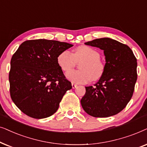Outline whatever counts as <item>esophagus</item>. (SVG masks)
<instances>
[{"instance_id":"obj_1","label":"esophagus","mask_w":147,"mask_h":147,"mask_svg":"<svg viewBox=\"0 0 147 147\" xmlns=\"http://www.w3.org/2000/svg\"><path fill=\"white\" fill-rule=\"evenodd\" d=\"M77 87V85H76V84H75V83H72V89H75L76 87Z\"/></svg>"}]
</instances>
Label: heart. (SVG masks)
<instances>
[{
	"mask_svg": "<svg viewBox=\"0 0 147 147\" xmlns=\"http://www.w3.org/2000/svg\"><path fill=\"white\" fill-rule=\"evenodd\" d=\"M100 54L91 47L81 46L77 47L73 54L64 50L57 57V64L62 71L68 72L75 66L76 61L83 60L80 65L81 70H72L66 75V79L73 83L84 84L97 81L104 74L105 65L99 59Z\"/></svg>",
	"mask_w": 147,
	"mask_h": 147,
	"instance_id": "1",
	"label": "heart"
}]
</instances>
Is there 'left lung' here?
Listing matches in <instances>:
<instances>
[{
    "mask_svg": "<svg viewBox=\"0 0 147 147\" xmlns=\"http://www.w3.org/2000/svg\"><path fill=\"white\" fill-rule=\"evenodd\" d=\"M103 50V75L94 86L85 87L81 103L86 113L95 118L114 116L125 108L132 98L137 80V61L132 50L109 38L85 43Z\"/></svg>",
    "mask_w": 147,
    "mask_h": 147,
    "instance_id": "obj_1",
    "label": "left lung"
}]
</instances>
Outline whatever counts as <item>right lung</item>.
I'll return each instance as SVG.
<instances>
[{
	"label": "right lung",
	"mask_w": 147,
	"mask_h": 147,
	"mask_svg": "<svg viewBox=\"0 0 147 147\" xmlns=\"http://www.w3.org/2000/svg\"><path fill=\"white\" fill-rule=\"evenodd\" d=\"M73 45L44 39L23 42L13 54L9 72L10 94L17 107L33 118H46L59 107L72 89L57 64L60 52Z\"/></svg>",
	"instance_id": "1"
}]
</instances>
